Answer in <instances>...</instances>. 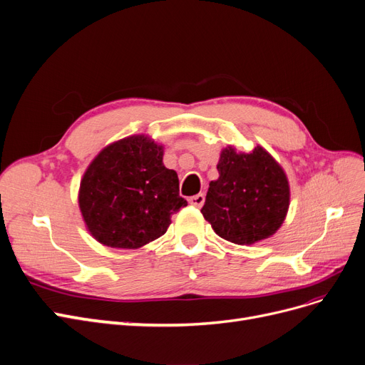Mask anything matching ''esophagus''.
<instances>
[{
	"mask_svg": "<svg viewBox=\"0 0 365 365\" xmlns=\"http://www.w3.org/2000/svg\"><path fill=\"white\" fill-rule=\"evenodd\" d=\"M205 200H206L205 194H197V195L191 197L187 201H190V205L194 206V207H201V206L205 205Z\"/></svg>",
	"mask_w": 365,
	"mask_h": 365,
	"instance_id": "obj_1",
	"label": "esophagus"
}]
</instances>
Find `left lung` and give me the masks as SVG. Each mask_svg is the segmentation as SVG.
<instances>
[{
    "mask_svg": "<svg viewBox=\"0 0 365 365\" xmlns=\"http://www.w3.org/2000/svg\"><path fill=\"white\" fill-rule=\"evenodd\" d=\"M217 168L220 178L209 183L201 209L213 232L236 245H252L275 235L286 220L290 187L272 155L262 145L250 153L227 145Z\"/></svg>",
    "mask_w": 365,
    "mask_h": 365,
    "instance_id": "obj_1",
    "label": "left lung"
}]
</instances>
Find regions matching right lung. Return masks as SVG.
<instances>
[{
    "instance_id": "1",
    "label": "right lung",
    "mask_w": 365,
    "mask_h": 365,
    "mask_svg": "<svg viewBox=\"0 0 365 365\" xmlns=\"http://www.w3.org/2000/svg\"><path fill=\"white\" fill-rule=\"evenodd\" d=\"M164 145L147 135L108 144L87 167L78 203L87 230L99 244L137 250L160 237L171 215L187 206L179 178L164 162Z\"/></svg>"
}]
</instances>
